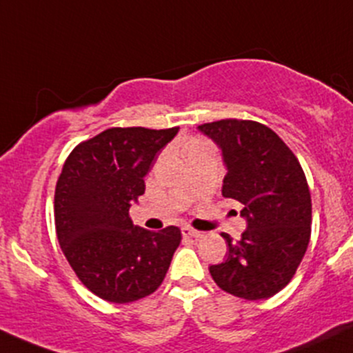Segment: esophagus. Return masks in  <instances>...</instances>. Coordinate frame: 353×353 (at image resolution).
<instances>
[{"mask_svg":"<svg viewBox=\"0 0 353 353\" xmlns=\"http://www.w3.org/2000/svg\"><path fill=\"white\" fill-rule=\"evenodd\" d=\"M181 233H183L184 238H201V236H203V233L192 230V228H183V230H181Z\"/></svg>","mask_w":353,"mask_h":353,"instance_id":"34e87169","label":"esophagus"}]
</instances>
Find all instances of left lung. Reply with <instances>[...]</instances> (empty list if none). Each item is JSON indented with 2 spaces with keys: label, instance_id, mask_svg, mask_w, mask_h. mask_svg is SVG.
<instances>
[{
  "label": "left lung",
  "instance_id": "obj_1",
  "mask_svg": "<svg viewBox=\"0 0 353 353\" xmlns=\"http://www.w3.org/2000/svg\"><path fill=\"white\" fill-rule=\"evenodd\" d=\"M221 150L223 196L243 204L246 231L228 245L226 259L209 266L224 292L265 300L293 278L310 241L312 199L303 169L273 130L253 120H218L197 127Z\"/></svg>",
  "mask_w": 353,
  "mask_h": 353
}]
</instances>
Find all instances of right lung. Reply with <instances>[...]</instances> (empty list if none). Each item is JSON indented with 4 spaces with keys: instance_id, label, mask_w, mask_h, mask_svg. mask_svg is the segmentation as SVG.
Masks as SVG:
<instances>
[{
    "instance_id": "1",
    "label": "right lung",
    "mask_w": 353,
    "mask_h": 353,
    "mask_svg": "<svg viewBox=\"0 0 353 353\" xmlns=\"http://www.w3.org/2000/svg\"><path fill=\"white\" fill-rule=\"evenodd\" d=\"M179 129H107L73 149L55 189L58 243L80 281L112 303L159 288L181 243V230L135 226L129 209L144 177Z\"/></svg>"
}]
</instances>
